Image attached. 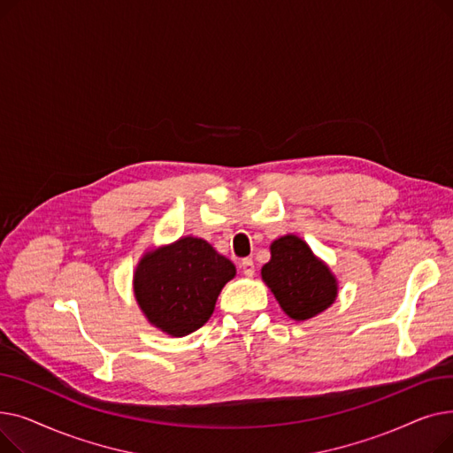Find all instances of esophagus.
<instances>
[{"instance_id": "1", "label": "esophagus", "mask_w": 453, "mask_h": 453, "mask_svg": "<svg viewBox=\"0 0 453 453\" xmlns=\"http://www.w3.org/2000/svg\"><path fill=\"white\" fill-rule=\"evenodd\" d=\"M241 270L244 272V275L253 277V275H255V265H253V260H251V258H242V260H241Z\"/></svg>"}]
</instances>
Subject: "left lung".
<instances>
[{
  "mask_svg": "<svg viewBox=\"0 0 453 453\" xmlns=\"http://www.w3.org/2000/svg\"><path fill=\"white\" fill-rule=\"evenodd\" d=\"M270 251V263L260 273L287 316L296 321L311 319L336 301V277L299 236H280Z\"/></svg>",
  "mask_w": 453,
  "mask_h": 453,
  "instance_id": "obj_1",
  "label": "left lung"
}]
</instances>
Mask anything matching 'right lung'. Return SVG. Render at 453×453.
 <instances>
[{"instance_id": "1", "label": "right lung", "mask_w": 453, "mask_h": 453, "mask_svg": "<svg viewBox=\"0 0 453 453\" xmlns=\"http://www.w3.org/2000/svg\"><path fill=\"white\" fill-rule=\"evenodd\" d=\"M234 273L231 260L209 242L183 236L142 255L134 272V294L154 326L181 338L207 323Z\"/></svg>"}]
</instances>
